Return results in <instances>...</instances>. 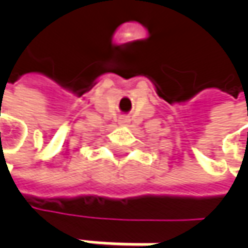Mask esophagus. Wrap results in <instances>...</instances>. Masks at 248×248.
Returning <instances> with one entry per match:
<instances>
[{
	"label": "esophagus",
	"mask_w": 248,
	"mask_h": 248,
	"mask_svg": "<svg viewBox=\"0 0 248 248\" xmlns=\"http://www.w3.org/2000/svg\"><path fill=\"white\" fill-rule=\"evenodd\" d=\"M119 121H120V124H125V123H127V119H124V117H121V119H120Z\"/></svg>",
	"instance_id": "obj_1"
}]
</instances>
